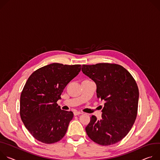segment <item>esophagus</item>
<instances>
[{"mask_svg":"<svg viewBox=\"0 0 160 160\" xmlns=\"http://www.w3.org/2000/svg\"><path fill=\"white\" fill-rule=\"evenodd\" d=\"M74 114L75 116H78V115H79V114H82V112H79V111H75V112H74Z\"/></svg>","mask_w":160,"mask_h":160,"instance_id":"34e87169","label":"esophagus"}]
</instances>
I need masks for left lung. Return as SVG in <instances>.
I'll return each mask as SVG.
<instances>
[{"instance_id": "1", "label": "left lung", "mask_w": 160, "mask_h": 160, "mask_svg": "<svg viewBox=\"0 0 160 160\" xmlns=\"http://www.w3.org/2000/svg\"><path fill=\"white\" fill-rule=\"evenodd\" d=\"M82 72L96 83L97 98L105 101L102 119L92 116L86 133L100 145L114 144L128 133L135 122L139 97L137 84L126 68L115 63L82 65Z\"/></svg>"}]
</instances>
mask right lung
<instances>
[{"label":"right lung","instance_id":"obj_1","mask_svg":"<svg viewBox=\"0 0 160 160\" xmlns=\"http://www.w3.org/2000/svg\"><path fill=\"white\" fill-rule=\"evenodd\" d=\"M81 69V65L53 63L34 71L28 78L20 97V116L35 139L52 144L65 135L74 114L62 110L57 102Z\"/></svg>","mask_w":160,"mask_h":160}]
</instances>
